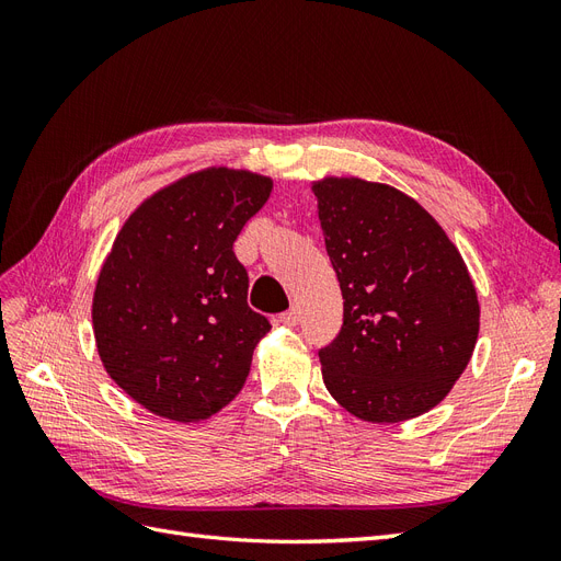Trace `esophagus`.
<instances>
[{
    "label": "esophagus",
    "mask_w": 561,
    "mask_h": 561,
    "mask_svg": "<svg viewBox=\"0 0 561 561\" xmlns=\"http://www.w3.org/2000/svg\"><path fill=\"white\" fill-rule=\"evenodd\" d=\"M278 322H280V325H285V328H295L297 322H299V311L295 307L287 309L285 313L278 316Z\"/></svg>",
    "instance_id": "obj_1"
}]
</instances>
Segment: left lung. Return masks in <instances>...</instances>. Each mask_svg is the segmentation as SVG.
I'll return each instance as SVG.
<instances>
[{
	"instance_id": "obj_1",
	"label": "left lung",
	"mask_w": 561,
	"mask_h": 561,
	"mask_svg": "<svg viewBox=\"0 0 561 561\" xmlns=\"http://www.w3.org/2000/svg\"><path fill=\"white\" fill-rule=\"evenodd\" d=\"M311 190L344 299L342 332L318 353L322 381L369 423L426 414L463 375L480 332L461 252L396 186L322 178Z\"/></svg>"
}]
</instances>
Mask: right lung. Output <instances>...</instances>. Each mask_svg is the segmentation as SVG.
I'll use <instances>...</instances> for the list:
<instances>
[{
	"label": "right lung",
	"mask_w": 561,
	"mask_h": 561,
	"mask_svg": "<svg viewBox=\"0 0 561 561\" xmlns=\"http://www.w3.org/2000/svg\"><path fill=\"white\" fill-rule=\"evenodd\" d=\"M274 180L210 165L147 196L118 229L93 293L98 355L147 412L198 423L243 388L271 330L248 307L233 241Z\"/></svg>",
	"instance_id": "1"
}]
</instances>
